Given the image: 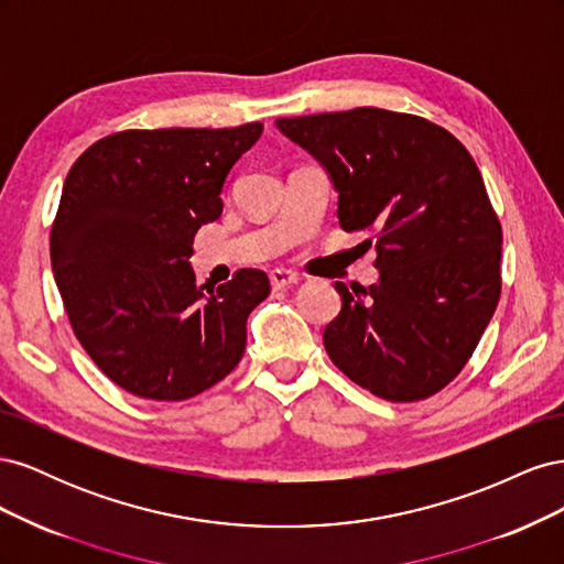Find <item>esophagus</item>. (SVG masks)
<instances>
[{
  "instance_id": "obj_1",
  "label": "esophagus",
  "mask_w": 564,
  "mask_h": 564,
  "mask_svg": "<svg viewBox=\"0 0 564 564\" xmlns=\"http://www.w3.org/2000/svg\"><path fill=\"white\" fill-rule=\"evenodd\" d=\"M270 284H272V289H275V292H280V289L299 284V275H294V272H289V270H272L270 272Z\"/></svg>"
}]
</instances>
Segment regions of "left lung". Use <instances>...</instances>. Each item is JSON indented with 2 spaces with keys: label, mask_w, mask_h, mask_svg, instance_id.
I'll list each match as a JSON object with an SVG mask.
<instances>
[{
  "label": "left lung",
  "mask_w": 564,
  "mask_h": 564,
  "mask_svg": "<svg viewBox=\"0 0 564 564\" xmlns=\"http://www.w3.org/2000/svg\"><path fill=\"white\" fill-rule=\"evenodd\" d=\"M338 191V224L369 232L381 280L336 282L324 348L350 381L390 402L452 383L501 296L503 232L480 169L454 133L419 115L352 108L282 117Z\"/></svg>",
  "instance_id": "1"
}]
</instances>
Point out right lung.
<instances>
[{"instance_id":"1","label":"right lung","mask_w":564,"mask_h":564,"mask_svg":"<svg viewBox=\"0 0 564 564\" xmlns=\"http://www.w3.org/2000/svg\"><path fill=\"white\" fill-rule=\"evenodd\" d=\"M261 131V122L127 129L89 145L67 172L48 237L54 278L82 348L135 398L191 400L242 360L268 275L242 268L204 294L187 259Z\"/></svg>"}]
</instances>
